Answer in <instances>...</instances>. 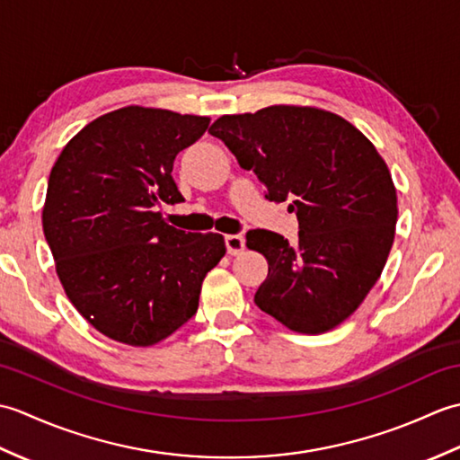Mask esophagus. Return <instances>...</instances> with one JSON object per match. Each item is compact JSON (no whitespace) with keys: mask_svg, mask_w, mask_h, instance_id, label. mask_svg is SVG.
<instances>
[{"mask_svg":"<svg viewBox=\"0 0 460 460\" xmlns=\"http://www.w3.org/2000/svg\"><path fill=\"white\" fill-rule=\"evenodd\" d=\"M225 245H227L229 255H239L245 249V237L243 235H227L225 237Z\"/></svg>","mask_w":460,"mask_h":460,"instance_id":"esophagus-1","label":"esophagus"}]
</instances>
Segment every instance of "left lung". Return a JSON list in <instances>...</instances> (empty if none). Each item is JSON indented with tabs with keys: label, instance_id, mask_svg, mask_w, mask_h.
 Masks as SVG:
<instances>
[{
	"label": "left lung",
	"instance_id": "left-lung-1",
	"mask_svg": "<svg viewBox=\"0 0 460 460\" xmlns=\"http://www.w3.org/2000/svg\"><path fill=\"white\" fill-rule=\"evenodd\" d=\"M209 134L252 170L269 201L290 199L295 245L267 229L247 247L269 262L255 305L300 334H324L359 308L392 251L397 191L387 164L354 124L316 106L225 114Z\"/></svg>",
	"mask_w": 460,
	"mask_h": 460
}]
</instances>
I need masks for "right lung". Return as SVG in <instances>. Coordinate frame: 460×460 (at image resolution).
Returning a JSON list of instances; mask_svg holds the SVG:
<instances>
[{"mask_svg": "<svg viewBox=\"0 0 460 460\" xmlns=\"http://www.w3.org/2000/svg\"><path fill=\"white\" fill-rule=\"evenodd\" d=\"M209 122L132 104L86 124L58 154L43 233L66 298L106 338L148 348L172 336L225 257L219 233L180 231L158 211L183 201L173 160Z\"/></svg>", "mask_w": 460, "mask_h": 460, "instance_id": "obj_1", "label": "right lung"}]
</instances>
